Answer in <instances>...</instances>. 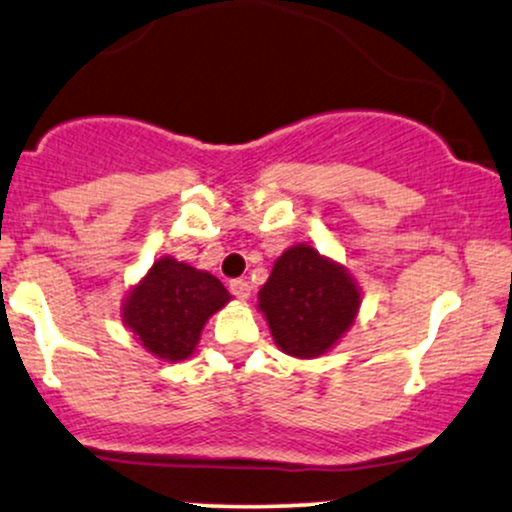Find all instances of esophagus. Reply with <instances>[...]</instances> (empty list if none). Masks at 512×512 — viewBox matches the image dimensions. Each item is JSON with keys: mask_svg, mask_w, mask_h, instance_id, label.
<instances>
[{"mask_svg": "<svg viewBox=\"0 0 512 512\" xmlns=\"http://www.w3.org/2000/svg\"><path fill=\"white\" fill-rule=\"evenodd\" d=\"M229 290H232L234 298L246 300L251 295V283L246 278H234L232 283H229Z\"/></svg>", "mask_w": 512, "mask_h": 512, "instance_id": "34e87169", "label": "esophagus"}]
</instances>
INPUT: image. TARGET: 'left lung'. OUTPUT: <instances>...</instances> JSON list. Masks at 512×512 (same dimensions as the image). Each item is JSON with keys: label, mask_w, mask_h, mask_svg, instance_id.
<instances>
[{"label": "left lung", "mask_w": 512, "mask_h": 512, "mask_svg": "<svg viewBox=\"0 0 512 512\" xmlns=\"http://www.w3.org/2000/svg\"><path fill=\"white\" fill-rule=\"evenodd\" d=\"M359 305V288L349 273L307 244L285 251L258 293L276 344L298 359H315L332 349Z\"/></svg>", "instance_id": "left-lung-1"}]
</instances>
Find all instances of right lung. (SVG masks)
Here are the masks:
<instances>
[{"instance_id":"add662e5","label":"right lung","mask_w":512,"mask_h":512,"mask_svg":"<svg viewBox=\"0 0 512 512\" xmlns=\"http://www.w3.org/2000/svg\"><path fill=\"white\" fill-rule=\"evenodd\" d=\"M232 300L212 273L161 258L124 302V322L158 359L180 361L195 351L202 327Z\"/></svg>"}]
</instances>
